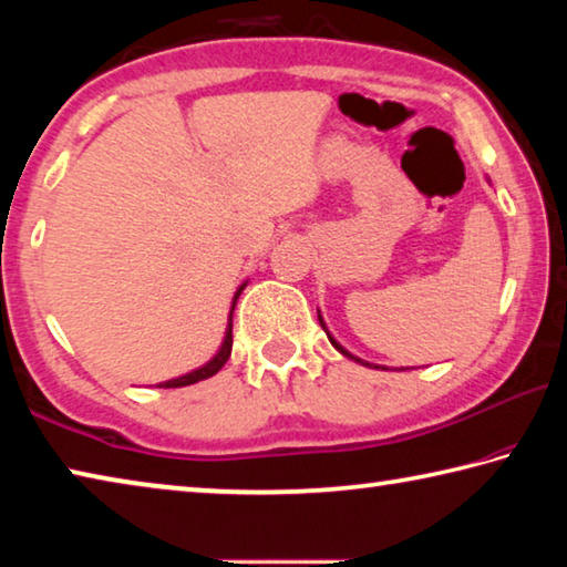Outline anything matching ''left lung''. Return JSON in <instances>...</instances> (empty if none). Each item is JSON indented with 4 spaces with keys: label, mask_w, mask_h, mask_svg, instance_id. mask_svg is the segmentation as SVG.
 Returning a JSON list of instances; mask_svg holds the SVG:
<instances>
[{
    "label": "left lung",
    "mask_w": 567,
    "mask_h": 567,
    "mask_svg": "<svg viewBox=\"0 0 567 567\" xmlns=\"http://www.w3.org/2000/svg\"><path fill=\"white\" fill-rule=\"evenodd\" d=\"M318 318H320V315H318ZM320 324H322V330H324V332H328V328H324V322H322V318H320ZM328 338H330V342H332V348H334V350H340V352L344 354V358H350V360H354V362H362L360 358H354V354H350L348 350H344L340 342H334V338H332V334H330V332H328ZM362 364H370V362H362ZM370 368H372V364H370ZM375 368H378V364H375ZM382 370H385V368H382Z\"/></svg>",
    "instance_id": "left-lung-1"
}]
</instances>
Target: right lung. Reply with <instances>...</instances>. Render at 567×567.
Returning <instances> with one entry per match:
<instances>
[{
    "label": "right lung",
    "instance_id": "1",
    "mask_svg": "<svg viewBox=\"0 0 567 567\" xmlns=\"http://www.w3.org/2000/svg\"><path fill=\"white\" fill-rule=\"evenodd\" d=\"M243 290H245V285L239 287V290L235 292V300H233V310H235V302H237V297L243 295ZM229 352H233V312H229V322H227V332H225V342H223V348H219V352L215 354L213 360H209L207 364H203V368H197V370H192V372H187V375H182V378H175V380H167V382H159V388H185V385H195V382H199V380H207V378H213V375H217L219 370H223V364L229 360Z\"/></svg>",
    "mask_w": 567,
    "mask_h": 567
}]
</instances>
